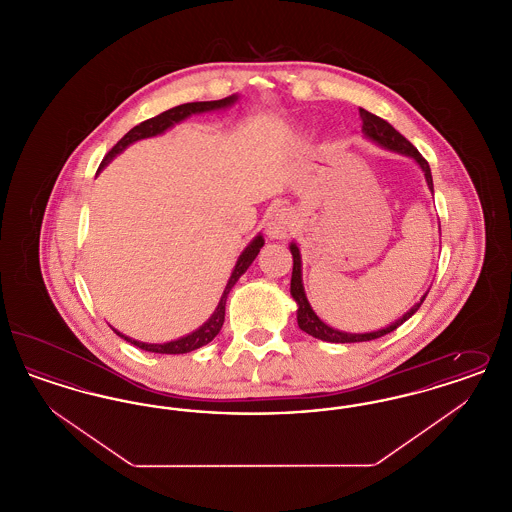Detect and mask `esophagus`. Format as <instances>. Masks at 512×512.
Listing matches in <instances>:
<instances>
[{
  "label": "esophagus",
  "instance_id": "obj_1",
  "mask_svg": "<svg viewBox=\"0 0 512 512\" xmlns=\"http://www.w3.org/2000/svg\"><path fill=\"white\" fill-rule=\"evenodd\" d=\"M293 226V215L286 207H274L268 213L265 222V232L270 240H284L288 238Z\"/></svg>",
  "mask_w": 512,
  "mask_h": 512
}]
</instances>
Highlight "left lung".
<instances>
[{
    "label": "left lung",
    "instance_id": "obj_1",
    "mask_svg": "<svg viewBox=\"0 0 512 512\" xmlns=\"http://www.w3.org/2000/svg\"><path fill=\"white\" fill-rule=\"evenodd\" d=\"M359 115H361V121H363V134L365 138H368L370 142L378 144V146L384 147V149H390L395 153H401V155H407L411 157L413 161H416V165L424 172V178H426V184L430 188V192L434 194V182H432V172H430V165L428 161L418 153V149L405 138L401 136L390 122L368 113L366 109H359ZM290 251H292L293 257V270H292V286H290V293H292L293 301L297 303V324L303 332H307L309 336L317 338L322 341H332V343H355V341H370L376 340V338H382L386 334L393 332L395 328H399L405 320L413 317L414 313L420 309L422 301L426 299L428 292L424 293L420 297L418 303H414L413 307L403 315L401 318H397L395 322H391L390 326L386 328H380V330H374V332H365V334H351V332H341L336 330L332 326H328L326 322H322L317 317V313L313 311L307 295H305V288H303V276H301V253H299V247L295 242L290 244Z\"/></svg>",
    "mask_w": 512,
    "mask_h": 512
}]
</instances>
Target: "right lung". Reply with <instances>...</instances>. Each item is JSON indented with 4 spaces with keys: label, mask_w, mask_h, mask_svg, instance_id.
<instances>
[{
    "label": "right lung",
    "mask_w": 512,
    "mask_h": 512,
    "mask_svg": "<svg viewBox=\"0 0 512 512\" xmlns=\"http://www.w3.org/2000/svg\"><path fill=\"white\" fill-rule=\"evenodd\" d=\"M236 101H238V96L234 94V96H228V98L217 99V101H194V103H184V105L172 107L169 111H165V113H161V115H157V117H153V119L140 122V124L134 126L130 132H126L124 138H121V140L117 142V146L113 147V149L105 155V159H103L101 165H99L98 174L99 171H103V169L113 161V157H117V155H119L121 151H124L126 147L130 146V144H134V142H138V140H144V138L159 136V134H163L165 130L172 128L174 124H178V122H182L184 119L192 117V115L226 109V107L234 105ZM263 245H265V238L259 234V236H255V238L249 242V245L245 247L244 251H242V255L238 257L236 265H234V270H232V274H230V278H228V284H226L224 292L220 295L219 305H217L215 313L209 317L207 322H203L197 330H194L192 334H188V336H184V338H178V340L167 341V343H146V341L132 340V338L124 336L122 332L115 330V328H113V332H115L117 336L124 338V340L130 341L132 345L140 347V349H146V351H151V353H165V355L190 353V351H194V349H199V347L207 345L209 341L215 340V336L219 334L220 328H222V322H224V307H226L228 293L236 286V282L240 280V276L244 274L245 270L251 267V263H253L255 257L259 255V251H261Z\"/></svg>",
    "instance_id": "1"
}]
</instances>
